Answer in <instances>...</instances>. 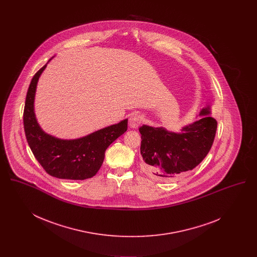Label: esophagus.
<instances>
[{"instance_id":"34e87169","label":"esophagus","mask_w":257,"mask_h":257,"mask_svg":"<svg viewBox=\"0 0 257 257\" xmlns=\"http://www.w3.org/2000/svg\"><path fill=\"white\" fill-rule=\"evenodd\" d=\"M143 120V116L140 114H132L129 118V126L130 128H137Z\"/></svg>"}]
</instances>
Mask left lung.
Returning a JSON list of instances; mask_svg holds the SVG:
<instances>
[{"label":"left lung","instance_id":"obj_1","mask_svg":"<svg viewBox=\"0 0 257 257\" xmlns=\"http://www.w3.org/2000/svg\"><path fill=\"white\" fill-rule=\"evenodd\" d=\"M211 113V107L206 105L198 113L201 117L182 127L179 133L164 127L141 126L142 168L147 175L171 181L198 166L210 151L217 131L218 123Z\"/></svg>","mask_w":257,"mask_h":257}]
</instances>
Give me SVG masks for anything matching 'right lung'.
<instances>
[{
	"instance_id": "right-lung-1",
	"label": "right lung",
	"mask_w": 257,
	"mask_h": 257,
	"mask_svg": "<svg viewBox=\"0 0 257 257\" xmlns=\"http://www.w3.org/2000/svg\"><path fill=\"white\" fill-rule=\"evenodd\" d=\"M47 63L33 77L26 96L23 120L29 147L50 175L70 180L90 178L101 168L106 149L127 131L128 119L75 140H62L44 132L36 117L35 96L38 79Z\"/></svg>"
}]
</instances>
